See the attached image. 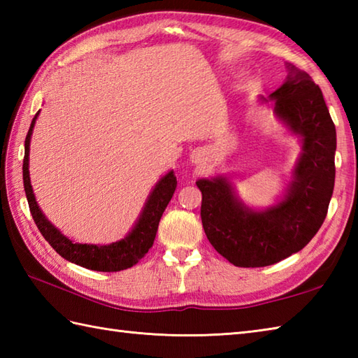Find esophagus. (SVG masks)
I'll list each match as a JSON object with an SVG mask.
<instances>
[{"label": "esophagus", "instance_id": "34e87169", "mask_svg": "<svg viewBox=\"0 0 358 358\" xmlns=\"http://www.w3.org/2000/svg\"><path fill=\"white\" fill-rule=\"evenodd\" d=\"M199 157H200V152H199V154H192V162H196V159H199Z\"/></svg>", "mask_w": 358, "mask_h": 358}]
</instances>
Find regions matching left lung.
<instances>
[{
	"label": "left lung",
	"instance_id": "obj_1",
	"mask_svg": "<svg viewBox=\"0 0 358 358\" xmlns=\"http://www.w3.org/2000/svg\"><path fill=\"white\" fill-rule=\"evenodd\" d=\"M287 77L269 98L277 118L300 138L301 154L283 196L263 210L243 203L229 178H200L201 223L210 245L240 268H263L299 252L320 229L336 181L337 134L320 87L287 64Z\"/></svg>",
	"mask_w": 358,
	"mask_h": 358
}]
</instances>
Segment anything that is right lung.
I'll list each match as a JSON object with an SVG mask.
<instances>
[{"label": "right lung", "instance_id": "obj_1", "mask_svg": "<svg viewBox=\"0 0 358 358\" xmlns=\"http://www.w3.org/2000/svg\"><path fill=\"white\" fill-rule=\"evenodd\" d=\"M38 113L34 117L29 127L24 141V162H22V181H24V191L30 214L34 217L36 227L43 234L45 241H49V245L63 258H66L67 262L83 266L86 269L100 272H118L132 268L134 264L138 263L148 254V250L154 245L159 218H162L164 209L167 208L175 192V187H177V177L173 175V171H169L164 177L158 180V183L152 189L146 203H144L141 214L135 222L132 231L124 238L110 243V245H86V243L81 245V243H73L45 218L43 210L38 206L32 185H30V136H32Z\"/></svg>", "mask_w": 358, "mask_h": 358}]
</instances>
